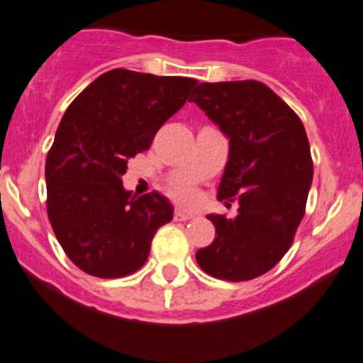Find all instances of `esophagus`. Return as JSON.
I'll return each instance as SVG.
<instances>
[{
    "label": "esophagus",
    "mask_w": 363,
    "mask_h": 363,
    "mask_svg": "<svg viewBox=\"0 0 363 363\" xmlns=\"http://www.w3.org/2000/svg\"><path fill=\"white\" fill-rule=\"evenodd\" d=\"M193 217H194V213L189 211H184V208H175V212H174L175 220H188V219H193Z\"/></svg>",
    "instance_id": "obj_1"
}]
</instances>
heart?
I'll return each instance as SVG.
<instances>
[{
    "label": "heart",
    "instance_id": "obj_1",
    "mask_svg": "<svg viewBox=\"0 0 363 363\" xmlns=\"http://www.w3.org/2000/svg\"><path fill=\"white\" fill-rule=\"evenodd\" d=\"M172 194H174L179 201H182V203H193V201H196L198 198L196 191H194L189 184L175 186V188L172 189Z\"/></svg>",
    "mask_w": 363,
    "mask_h": 363
}]
</instances>
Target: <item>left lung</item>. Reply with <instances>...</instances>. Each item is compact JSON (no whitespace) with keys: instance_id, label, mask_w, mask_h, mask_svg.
Listing matches in <instances>:
<instances>
[{"instance_id":"8db88e82","label":"left lung","mask_w":363,"mask_h":363,"mask_svg":"<svg viewBox=\"0 0 363 363\" xmlns=\"http://www.w3.org/2000/svg\"><path fill=\"white\" fill-rule=\"evenodd\" d=\"M193 101L230 140L217 200L238 201L226 219L208 213L216 238L196 252L205 273L230 281L252 280L291 249L313 179L306 132L297 114L262 83H200Z\"/></svg>"}]
</instances>
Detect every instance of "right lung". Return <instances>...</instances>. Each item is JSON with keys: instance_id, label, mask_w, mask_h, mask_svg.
<instances>
[{"instance_id": "1", "label": "right lung", "mask_w": 363, "mask_h": 363, "mask_svg": "<svg viewBox=\"0 0 363 363\" xmlns=\"http://www.w3.org/2000/svg\"><path fill=\"white\" fill-rule=\"evenodd\" d=\"M196 79L113 69L67 108L47 156V211L67 257L99 278L146 262L155 233L174 217L158 191H127L121 175L137 152L184 106Z\"/></svg>"}]
</instances>
